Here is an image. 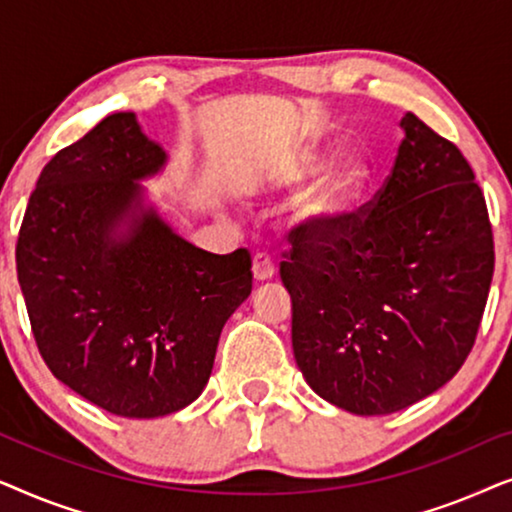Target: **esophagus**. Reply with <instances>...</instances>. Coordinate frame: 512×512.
Segmentation results:
<instances>
[{"label": "esophagus", "mask_w": 512, "mask_h": 512, "mask_svg": "<svg viewBox=\"0 0 512 512\" xmlns=\"http://www.w3.org/2000/svg\"><path fill=\"white\" fill-rule=\"evenodd\" d=\"M251 272H254L256 282H265V279H270L272 275H275V263H272L270 254L258 251V254L254 256V263H251Z\"/></svg>", "instance_id": "esophagus-1"}]
</instances>
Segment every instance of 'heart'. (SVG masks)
<instances>
[{
  "label": "heart",
  "instance_id": "heart-1",
  "mask_svg": "<svg viewBox=\"0 0 512 512\" xmlns=\"http://www.w3.org/2000/svg\"><path fill=\"white\" fill-rule=\"evenodd\" d=\"M333 155V149H321L317 144L303 146L277 165L268 181L272 193H286L318 177L305 188L291 212V226L305 237L324 233L338 223L359 202L370 181V165L361 151H340L335 159Z\"/></svg>",
  "mask_w": 512,
  "mask_h": 512
}]
</instances>
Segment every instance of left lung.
I'll return each instance as SVG.
<instances>
[{
  "mask_svg": "<svg viewBox=\"0 0 512 512\" xmlns=\"http://www.w3.org/2000/svg\"><path fill=\"white\" fill-rule=\"evenodd\" d=\"M375 200L279 268L293 356L314 394L354 415H391L464 366L494 275L485 195L461 151L415 114Z\"/></svg>",
  "mask_w": 512,
  "mask_h": 512,
  "instance_id": "8db88e82",
  "label": "left lung"
}]
</instances>
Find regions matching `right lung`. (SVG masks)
Segmentation results:
<instances>
[{
	"mask_svg": "<svg viewBox=\"0 0 512 512\" xmlns=\"http://www.w3.org/2000/svg\"><path fill=\"white\" fill-rule=\"evenodd\" d=\"M167 165L118 111L55 153L20 226L16 265L34 340L62 384L118 417L172 415L207 387L221 331L251 293V256L172 230L142 181Z\"/></svg>",
	"mask_w": 512,
	"mask_h": 512,
	"instance_id": "1",
	"label": "right lung"
}]
</instances>
